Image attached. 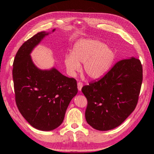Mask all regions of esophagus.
<instances>
[{
	"label": "esophagus",
	"instance_id": "34e87169",
	"mask_svg": "<svg viewBox=\"0 0 154 154\" xmlns=\"http://www.w3.org/2000/svg\"><path fill=\"white\" fill-rule=\"evenodd\" d=\"M82 86H83V85H82V82H78V83H77V88H78L79 91H81L82 88Z\"/></svg>",
	"mask_w": 154,
	"mask_h": 154
}]
</instances>
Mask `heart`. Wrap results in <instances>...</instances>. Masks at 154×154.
I'll use <instances>...</instances> for the list:
<instances>
[{
    "label": "heart",
    "mask_w": 154,
    "mask_h": 154,
    "mask_svg": "<svg viewBox=\"0 0 154 154\" xmlns=\"http://www.w3.org/2000/svg\"><path fill=\"white\" fill-rule=\"evenodd\" d=\"M114 51L105 43L96 39H81L74 45L73 53L66 54V68L73 75L81 69L80 62L84 63V70L92 79L104 76L115 60Z\"/></svg>",
    "instance_id": "b5f03b06"
}]
</instances>
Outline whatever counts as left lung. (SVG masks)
Returning a JSON list of instances; mask_svg holds the SVG:
<instances>
[{
	"mask_svg": "<svg viewBox=\"0 0 154 154\" xmlns=\"http://www.w3.org/2000/svg\"><path fill=\"white\" fill-rule=\"evenodd\" d=\"M143 67L139 59H124L100 80L82 88L88 101L87 123L99 131L119 126L135 110L139 99Z\"/></svg>",
	"mask_w": 154,
	"mask_h": 154,
	"instance_id": "8db88e82",
	"label": "left lung"
}]
</instances>
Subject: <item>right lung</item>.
I'll use <instances>...</instances> for the list:
<instances>
[{
  "mask_svg": "<svg viewBox=\"0 0 154 154\" xmlns=\"http://www.w3.org/2000/svg\"><path fill=\"white\" fill-rule=\"evenodd\" d=\"M49 34L43 31L25 42L19 49L13 64L19 111L33 128L46 131L62 124L66 109L78 92L75 79L64 76L54 67L39 69L32 60V51Z\"/></svg>",
  "mask_w": 154,
  "mask_h": 154,
  "instance_id": "add662e5",
  "label": "right lung"
}]
</instances>
